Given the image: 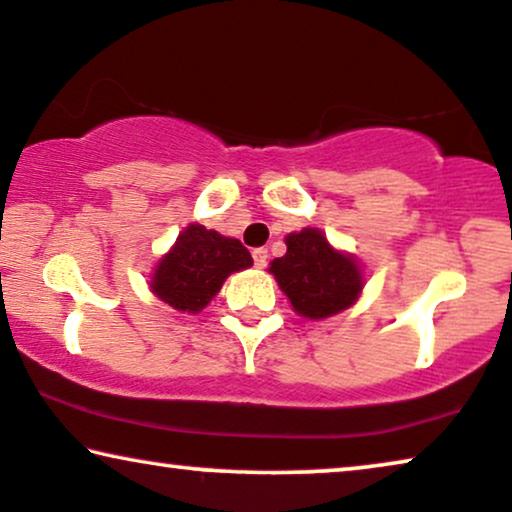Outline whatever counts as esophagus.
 Wrapping results in <instances>:
<instances>
[{
    "mask_svg": "<svg viewBox=\"0 0 512 512\" xmlns=\"http://www.w3.org/2000/svg\"><path fill=\"white\" fill-rule=\"evenodd\" d=\"M252 260H255V267L257 269L267 267V260H269L267 248H255V250H252Z\"/></svg>",
    "mask_w": 512,
    "mask_h": 512,
    "instance_id": "34e87169",
    "label": "esophagus"
}]
</instances>
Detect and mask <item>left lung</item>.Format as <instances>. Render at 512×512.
<instances>
[{"label": "left lung", "mask_w": 512, "mask_h": 512, "mask_svg": "<svg viewBox=\"0 0 512 512\" xmlns=\"http://www.w3.org/2000/svg\"><path fill=\"white\" fill-rule=\"evenodd\" d=\"M288 252L269 264V274L290 299L297 316L325 320L351 309L363 295L365 271L356 255L327 241L316 227L285 236Z\"/></svg>", "instance_id": "obj_1"}]
</instances>
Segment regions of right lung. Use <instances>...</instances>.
Instances as JSON below:
<instances>
[{
	"instance_id": "1",
	"label": "right lung",
	"mask_w": 512,
	"mask_h": 512,
	"mask_svg": "<svg viewBox=\"0 0 512 512\" xmlns=\"http://www.w3.org/2000/svg\"><path fill=\"white\" fill-rule=\"evenodd\" d=\"M252 267L248 248L238 238L222 236L199 222L187 224L159 257L149 276V290L180 313H201L236 271Z\"/></svg>"
}]
</instances>
